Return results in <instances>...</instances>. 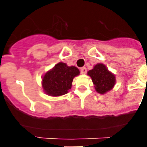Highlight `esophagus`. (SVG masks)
<instances>
[{
  "instance_id": "esophagus-1",
  "label": "esophagus",
  "mask_w": 147,
  "mask_h": 147,
  "mask_svg": "<svg viewBox=\"0 0 147 147\" xmlns=\"http://www.w3.org/2000/svg\"><path fill=\"white\" fill-rule=\"evenodd\" d=\"M80 71H81V74L85 75V74H86V72H87V69H86L85 67H82V68L80 69Z\"/></svg>"
}]
</instances>
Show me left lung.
<instances>
[{"mask_svg": "<svg viewBox=\"0 0 147 147\" xmlns=\"http://www.w3.org/2000/svg\"><path fill=\"white\" fill-rule=\"evenodd\" d=\"M88 75L92 78L95 90L100 94H105L111 90L115 85V76L110 72L105 65L97 64Z\"/></svg>", "mask_w": 147, "mask_h": 147, "instance_id": "obj_1", "label": "left lung"}]
</instances>
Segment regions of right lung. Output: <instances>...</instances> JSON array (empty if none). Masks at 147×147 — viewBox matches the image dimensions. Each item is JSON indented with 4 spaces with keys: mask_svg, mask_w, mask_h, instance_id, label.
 Instances as JSON below:
<instances>
[{
    "mask_svg": "<svg viewBox=\"0 0 147 147\" xmlns=\"http://www.w3.org/2000/svg\"><path fill=\"white\" fill-rule=\"evenodd\" d=\"M79 70L75 66H68L59 62L52 70L47 71L42 78V88L51 96H60L71 89L74 77L79 75Z\"/></svg>",
    "mask_w": 147,
    "mask_h": 147,
    "instance_id": "1",
    "label": "right lung"
}]
</instances>
